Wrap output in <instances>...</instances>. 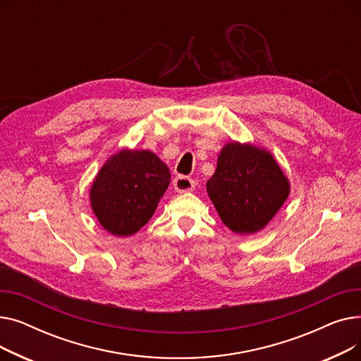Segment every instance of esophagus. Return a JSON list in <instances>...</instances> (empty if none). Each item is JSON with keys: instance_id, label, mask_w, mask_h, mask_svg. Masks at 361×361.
<instances>
[{"instance_id": "1", "label": "esophagus", "mask_w": 361, "mask_h": 361, "mask_svg": "<svg viewBox=\"0 0 361 361\" xmlns=\"http://www.w3.org/2000/svg\"><path fill=\"white\" fill-rule=\"evenodd\" d=\"M174 184V188L178 192V193H188V192H193L195 190V180L188 178V177H184V176H178L174 178L173 181Z\"/></svg>"}]
</instances>
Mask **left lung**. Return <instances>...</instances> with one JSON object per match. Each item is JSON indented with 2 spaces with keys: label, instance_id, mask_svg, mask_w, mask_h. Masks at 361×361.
Segmentation results:
<instances>
[{
  "label": "left lung",
  "instance_id": "left-lung-1",
  "mask_svg": "<svg viewBox=\"0 0 361 361\" xmlns=\"http://www.w3.org/2000/svg\"><path fill=\"white\" fill-rule=\"evenodd\" d=\"M206 190L222 222L244 235L269 224L287 200L290 183L268 150L233 142L222 147Z\"/></svg>",
  "mask_w": 361,
  "mask_h": 361
}]
</instances>
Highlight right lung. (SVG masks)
Instances as JSON below:
<instances>
[{
    "label": "right lung",
    "mask_w": 361,
    "mask_h": 361,
    "mask_svg": "<svg viewBox=\"0 0 361 361\" xmlns=\"http://www.w3.org/2000/svg\"><path fill=\"white\" fill-rule=\"evenodd\" d=\"M169 178L168 166L154 152L123 149L94 177L90 206L109 234L133 235L154 215Z\"/></svg>",
    "instance_id": "right-lung-1"
}]
</instances>
